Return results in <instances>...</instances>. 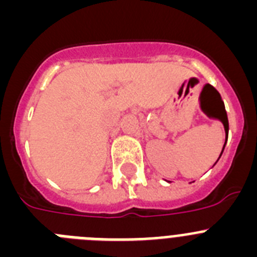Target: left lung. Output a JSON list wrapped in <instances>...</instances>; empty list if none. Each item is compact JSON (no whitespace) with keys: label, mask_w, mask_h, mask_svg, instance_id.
I'll return each instance as SVG.
<instances>
[{"label":"left lung","mask_w":257,"mask_h":257,"mask_svg":"<svg viewBox=\"0 0 257 257\" xmlns=\"http://www.w3.org/2000/svg\"><path fill=\"white\" fill-rule=\"evenodd\" d=\"M205 87H208V88H210V90H211V91L213 92V94L216 95L217 101H219V104H220V113H219V114H215V117H216L217 119H220V121L222 122V124H224V128H225V134H226V135H228V131H229L228 115H226L225 106H224V103H222L221 97H220V94H219V92H217L216 88L212 87V86H211V85H206ZM225 144H226V143H225ZM225 144H224V147H225ZM222 151H224V148H222ZM222 151H221V154H222ZM221 154H220V156H221ZM219 158H220V157H219Z\"/></svg>","instance_id":"8db88e82"}]
</instances>
